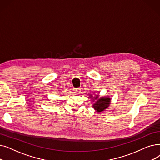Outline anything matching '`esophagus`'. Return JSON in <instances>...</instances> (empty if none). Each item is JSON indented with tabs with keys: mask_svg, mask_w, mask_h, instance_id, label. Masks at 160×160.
<instances>
[{
	"mask_svg": "<svg viewBox=\"0 0 160 160\" xmlns=\"http://www.w3.org/2000/svg\"><path fill=\"white\" fill-rule=\"evenodd\" d=\"M74 92L76 94H79L80 93V89H79V88H74Z\"/></svg>",
	"mask_w": 160,
	"mask_h": 160,
	"instance_id": "esophagus-1",
	"label": "esophagus"
}]
</instances>
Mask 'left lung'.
Here are the masks:
<instances>
[{
	"label": "left lung",
	"instance_id": "1",
	"mask_svg": "<svg viewBox=\"0 0 160 160\" xmlns=\"http://www.w3.org/2000/svg\"><path fill=\"white\" fill-rule=\"evenodd\" d=\"M89 97L93 102L92 107L97 112H101L106 110L111 104V98L108 96L99 97V95H96L93 97V95L90 94Z\"/></svg>",
	"mask_w": 160,
	"mask_h": 160
}]
</instances>
